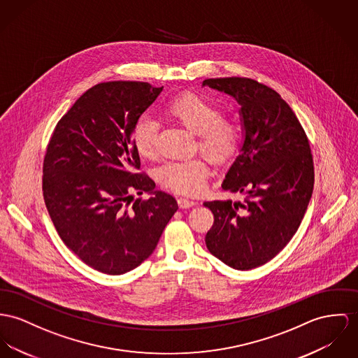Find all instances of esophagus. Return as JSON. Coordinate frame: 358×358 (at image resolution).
<instances>
[{
    "label": "esophagus",
    "instance_id": "obj_1",
    "mask_svg": "<svg viewBox=\"0 0 358 358\" xmlns=\"http://www.w3.org/2000/svg\"><path fill=\"white\" fill-rule=\"evenodd\" d=\"M177 201H178L180 208H189V207H193V206L196 204V201L189 200V199H187V197H178Z\"/></svg>",
    "mask_w": 358,
    "mask_h": 358
}]
</instances>
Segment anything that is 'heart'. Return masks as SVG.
<instances>
[{"label": "heart", "instance_id": "1", "mask_svg": "<svg viewBox=\"0 0 358 358\" xmlns=\"http://www.w3.org/2000/svg\"><path fill=\"white\" fill-rule=\"evenodd\" d=\"M170 121L196 135V148L213 164L224 167L234 162L241 150V128L233 118L222 115L220 106L201 95L185 91L166 106ZM134 143L140 157L155 159L159 155V125L141 118L134 129ZM210 167L204 159L170 162L158 171L159 182L169 191L199 194L207 185Z\"/></svg>", "mask_w": 358, "mask_h": 358}]
</instances>
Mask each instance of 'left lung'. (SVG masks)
Returning a JSON list of instances; mask_svg holds the SVG:
<instances>
[{
  "instance_id": "obj_1",
  "label": "left lung",
  "mask_w": 358,
  "mask_h": 358,
  "mask_svg": "<svg viewBox=\"0 0 358 358\" xmlns=\"http://www.w3.org/2000/svg\"><path fill=\"white\" fill-rule=\"evenodd\" d=\"M241 105L245 140L222 188L243 201L214 200L206 234L210 253L236 270L266 264L296 234L313 192L309 140L292 108L271 87L248 78L206 79Z\"/></svg>"
}]
</instances>
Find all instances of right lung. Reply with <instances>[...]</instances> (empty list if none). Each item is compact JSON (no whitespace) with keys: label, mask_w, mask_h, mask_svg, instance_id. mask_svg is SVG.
I'll return each instance as SVG.
<instances>
[{"label":"right lung","mask_w":358,"mask_h":358,"mask_svg":"<svg viewBox=\"0 0 358 358\" xmlns=\"http://www.w3.org/2000/svg\"><path fill=\"white\" fill-rule=\"evenodd\" d=\"M164 87L99 83L55 125L43 158L42 191L64 244L91 268L121 275L158 245L178 208L169 193L138 173L132 132ZM134 192H152L131 201Z\"/></svg>","instance_id":"add662e5"}]
</instances>
